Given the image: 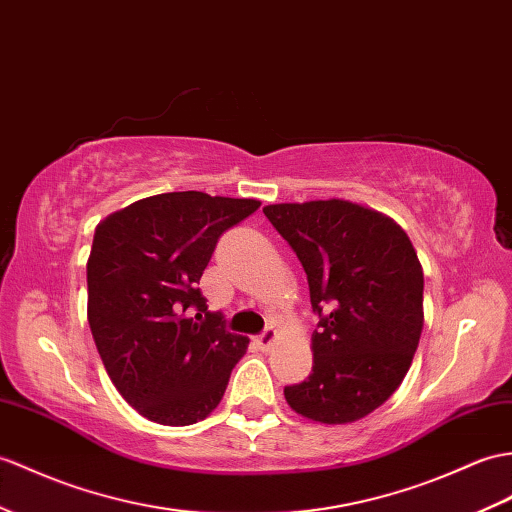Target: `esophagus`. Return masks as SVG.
Segmentation results:
<instances>
[{"label": "esophagus", "instance_id": "esophagus-1", "mask_svg": "<svg viewBox=\"0 0 512 512\" xmlns=\"http://www.w3.org/2000/svg\"><path fill=\"white\" fill-rule=\"evenodd\" d=\"M279 338H281L279 331L268 327V329L264 331V334L255 338V342H257V347H259L261 351H272V347H275V344L279 342Z\"/></svg>", "mask_w": 512, "mask_h": 512}]
</instances>
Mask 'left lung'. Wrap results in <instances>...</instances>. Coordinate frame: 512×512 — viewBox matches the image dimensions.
I'll list each match as a JSON object with an SVG mask.
<instances>
[{
    "instance_id": "left-lung-1",
    "label": "left lung",
    "mask_w": 512,
    "mask_h": 512,
    "mask_svg": "<svg viewBox=\"0 0 512 512\" xmlns=\"http://www.w3.org/2000/svg\"><path fill=\"white\" fill-rule=\"evenodd\" d=\"M305 268L314 364L285 386L288 406L314 423L364 419L395 392L423 331V268L408 233L386 213L344 198L264 207Z\"/></svg>"
}]
</instances>
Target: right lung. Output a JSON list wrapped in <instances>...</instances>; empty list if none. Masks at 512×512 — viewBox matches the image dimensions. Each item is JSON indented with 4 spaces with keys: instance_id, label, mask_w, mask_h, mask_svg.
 <instances>
[{
    "instance_id": "add662e5",
    "label": "right lung",
    "mask_w": 512,
    "mask_h": 512,
    "mask_svg": "<svg viewBox=\"0 0 512 512\" xmlns=\"http://www.w3.org/2000/svg\"><path fill=\"white\" fill-rule=\"evenodd\" d=\"M259 205L170 192L113 211L95 227L89 327L113 386L141 417L178 427L218 408L248 338L207 312L198 281L218 237Z\"/></svg>"
}]
</instances>
